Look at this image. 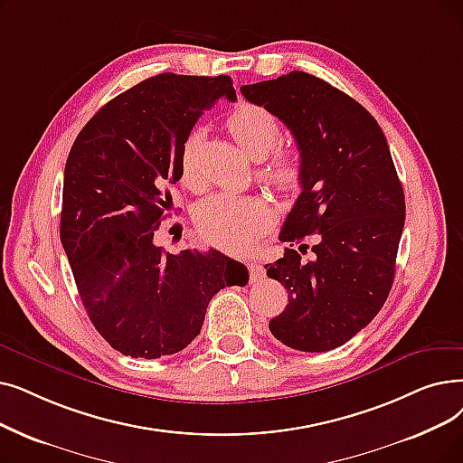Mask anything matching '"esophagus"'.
Masks as SVG:
<instances>
[{
    "instance_id": "1",
    "label": "esophagus",
    "mask_w": 463,
    "mask_h": 463,
    "mask_svg": "<svg viewBox=\"0 0 463 463\" xmlns=\"http://www.w3.org/2000/svg\"><path fill=\"white\" fill-rule=\"evenodd\" d=\"M248 270H250V279L255 281V279H260L265 276V269L260 263H257V260H251V263H248Z\"/></svg>"
}]
</instances>
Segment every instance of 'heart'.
<instances>
[{"label": "heart", "mask_w": 463, "mask_h": 463, "mask_svg": "<svg viewBox=\"0 0 463 463\" xmlns=\"http://www.w3.org/2000/svg\"><path fill=\"white\" fill-rule=\"evenodd\" d=\"M227 130L238 147L253 160L265 158L279 139L276 117L259 106H242L231 113L227 118ZM179 172H182V182L185 185L196 187L200 184L194 136L187 137L182 149ZM263 177L278 189L297 191L305 179L303 156L295 149L278 151L263 168ZM267 221L269 210L263 200L234 194H215L206 198L194 215L200 236L223 251H242L250 248L267 227Z\"/></svg>", "instance_id": "1"}]
</instances>
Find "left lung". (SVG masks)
Returning <instances> with one entry per match:
<instances>
[{
  "instance_id": "obj_1",
  "label": "left lung",
  "mask_w": 463,
  "mask_h": 463,
  "mask_svg": "<svg viewBox=\"0 0 463 463\" xmlns=\"http://www.w3.org/2000/svg\"><path fill=\"white\" fill-rule=\"evenodd\" d=\"M240 90L291 130L305 165L303 191L279 231L289 248L265 265L289 300L270 333L300 352L343 346L384 307L395 276L405 194L386 136L354 98L305 71ZM310 237L315 259L300 264Z\"/></svg>"
}]
</instances>
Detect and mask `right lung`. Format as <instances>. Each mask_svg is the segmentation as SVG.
Segmentation results:
<instances>
[{"mask_svg":"<svg viewBox=\"0 0 463 463\" xmlns=\"http://www.w3.org/2000/svg\"><path fill=\"white\" fill-rule=\"evenodd\" d=\"M219 98L236 99L229 75L149 77L99 109L70 151L60 240L92 326L125 355L182 352L212 297L248 284V269L217 250L174 255L153 242L182 149Z\"/></svg>","mask_w":463,"mask_h":463,"instance_id":"right-lung-1","label":"right lung"}]
</instances>
